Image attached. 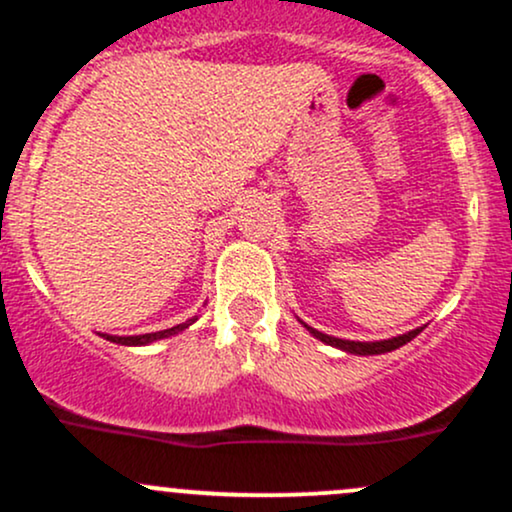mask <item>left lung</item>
<instances>
[{"instance_id": "left-lung-1", "label": "left lung", "mask_w": 512, "mask_h": 512, "mask_svg": "<svg viewBox=\"0 0 512 512\" xmlns=\"http://www.w3.org/2000/svg\"><path fill=\"white\" fill-rule=\"evenodd\" d=\"M298 322H301L305 330L313 334L315 339H320V342L330 344V346H334V349H342V351H346V354H354V356H378V354H387V351H395V349H399V346L411 342V339H414L416 334L426 327V325L416 327V330L397 334V337H392V339H380V342H354V339H339V337H332V334L317 332L315 327L305 325L303 320H298Z\"/></svg>"}]
</instances>
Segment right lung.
I'll return each instance as SVG.
<instances>
[{
	"label": "right lung",
	"instance_id": "add662e5",
	"mask_svg": "<svg viewBox=\"0 0 512 512\" xmlns=\"http://www.w3.org/2000/svg\"><path fill=\"white\" fill-rule=\"evenodd\" d=\"M204 305H207V303H204ZM197 317L199 315H195V317H192V320H187V322H180V325H175V327H168V330H161V332L132 334V337H120V334H101V337L108 339V342H113V344H120V346H149V344H154V342H161V339L175 337V334L185 332L187 327L192 325V322H197Z\"/></svg>",
	"mask_w": 512,
	"mask_h": 512
}]
</instances>
